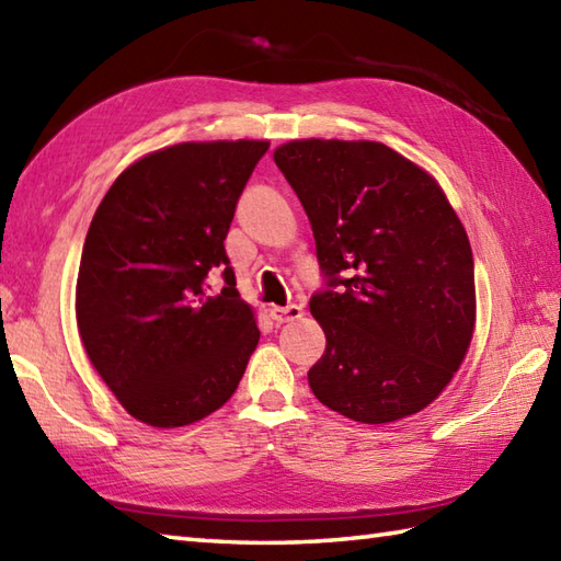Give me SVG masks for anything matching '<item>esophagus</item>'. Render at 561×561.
<instances>
[{
    "instance_id": "obj_1",
    "label": "esophagus",
    "mask_w": 561,
    "mask_h": 561,
    "mask_svg": "<svg viewBox=\"0 0 561 561\" xmlns=\"http://www.w3.org/2000/svg\"><path fill=\"white\" fill-rule=\"evenodd\" d=\"M304 316V308L299 304H289V306H272L270 308V318L274 323H291V320H299Z\"/></svg>"
}]
</instances>
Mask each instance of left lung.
<instances>
[{
    "label": "left lung",
    "instance_id": "obj_1",
    "mask_svg": "<svg viewBox=\"0 0 561 561\" xmlns=\"http://www.w3.org/2000/svg\"><path fill=\"white\" fill-rule=\"evenodd\" d=\"M311 221L325 289L311 313L325 354L313 396L386 424L424 410L465 359L474 262L444 190L380 141L299 139L274 151Z\"/></svg>",
    "mask_w": 561,
    "mask_h": 561
}]
</instances>
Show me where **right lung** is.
Segmentation results:
<instances>
[{
	"label": "right lung",
	"instance_id": "1",
	"mask_svg": "<svg viewBox=\"0 0 561 561\" xmlns=\"http://www.w3.org/2000/svg\"><path fill=\"white\" fill-rule=\"evenodd\" d=\"M267 141H185L139 159L89 226L77 325L123 408L151 426L219 410L243 378L260 330L236 289L226 233ZM221 273L219 295L206 294Z\"/></svg>",
	"mask_w": 561,
	"mask_h": 561
}]
</instances>
